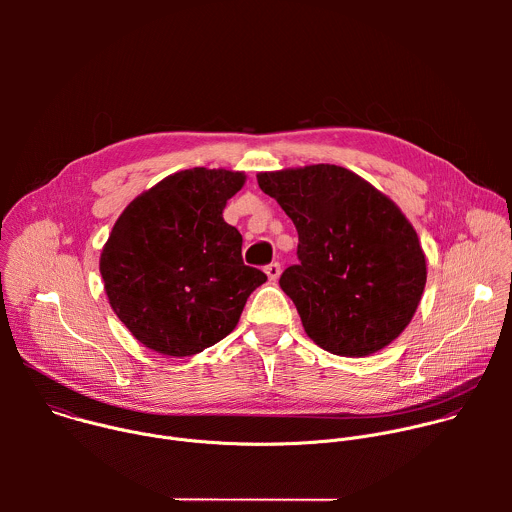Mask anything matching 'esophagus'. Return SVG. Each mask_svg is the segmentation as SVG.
<instances>
[{
    "label": "esophagus",
    "mask_w": 512,
    "mask_h": 512,
    "mask_svg": "<svg viewBox=\"0 0 512 512\" xmlns=\"http://www.w3.org/2000/svg\"><path fill=\"white\" fill-rule=\"evenodd\" d=\"M265 273H267L269 281H275V279L279 277V273H281V265H279V263H269V265L265 267Z\"/></svg>",
    "instance_id": "34e87169"
}]
</instances>
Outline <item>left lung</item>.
Returning <instances> with one entry per match:
<instances>
[{
	"label": "left lung",
	"instance_id": "8db88e82",
	"mask_svg": "<svg viewBox=\"0 0 512 512\" xmlns=\"http://www.w3.org/2000/svg\"><path fill=\"white\" fill-rule=\"evenodd\" d=\"M298 229V265L279 285L306 334L340 356H369L409 326L425 287L419 237L401 208L358 174L314 164L259 172Z\"/></svg>",
	"mask_w": 512,
	"mask_h": 512
}]
</instances>
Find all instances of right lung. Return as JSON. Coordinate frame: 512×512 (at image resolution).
Instances as JSON below:
<instances>
[{
	"label": "right lung",
	"instance_id": "right-lung-1",
	"mask_svg": "<svg viewBox=\"0 0 512 512\" xmlns=\"http://www.w3.org/2000/svg\"><path fill=\"white\" fill-rule=\"evenodd\" d=\"M245 172L192 168L133 198L101 251L105 294L125 328L154 352L192 356L229 336L267 275L243 263L223 210Z\"/></svg>",
	"mask_w": 512,
	"mask_h": 512
}]
</instances>
